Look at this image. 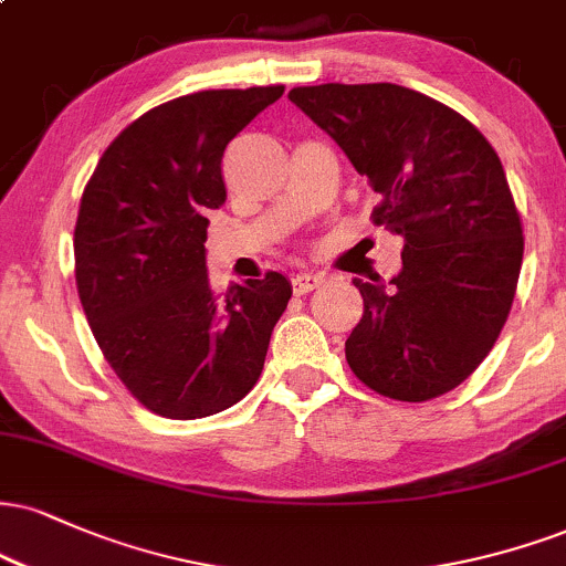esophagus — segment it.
<instances>
[{"mask_svg": "<svg viewBox=\"0 0 566 566\" xmlns=\"http://www.w3.org/2000/svg\"><path fill=\"white\" fill-rule=\"evenodd\" d=\"M326 282L324 274H316V271H303V274H297L292 279V290L297 292V295H305V292H313L318 290L322 284Z\"/></svg>", "mask_w": 566, "mask_h": 566, "instance_id": "34e87169", "label": "esophagus"}]
</instances>
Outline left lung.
Instances as JSON below:
<instances>
[{"mask_svg":"<svg viewBox=\"0 0 566 566\" xmlns=\"http://www.w3.org/2000/svg\"><path fill=\"white\" fill-rule=\"evenodd\" d=\"M290 99L382 197L374 223L403 240L390 282L353 279L364 297L345 343L353 374L408 403L453 390L499 339L522 269L499 155L451 107L398 84L297 86Z\"/></svg>","mask_w":566,"mask_h":566,"instance_id":"8db88e82","label":"left lung"}]
</instances>
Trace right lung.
<instances>
[{"label": "right lung", "instance_id": "1", "mask_svg": "<svg viewBox=\"0 0 566 566\" xmlns=\"http://www.w3.org/2000/svg\"><path fill=\"white\" fill-rule=\"evenodd\" d=\"M284 86L210 88L136 118L88 179L73 237L92 335L128 392L168 419L234 406L263 371L292 284H208V210L227 202L223 149Z\"/></svg>", "mask_w": 566, "mask_h": 566}]
</instances>
